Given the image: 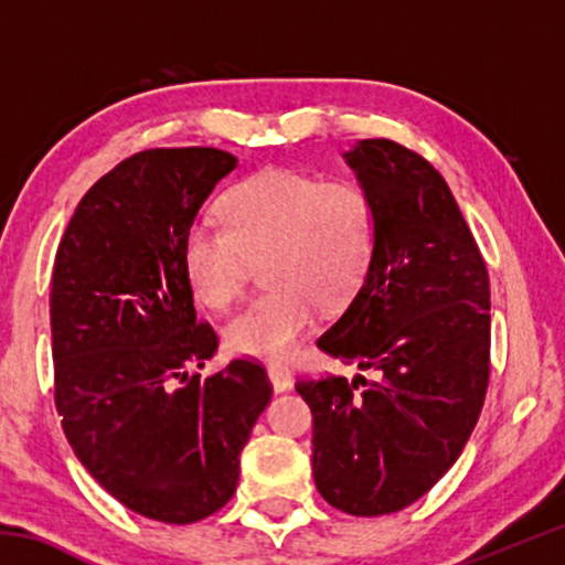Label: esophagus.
<instances>
[{
    "instance_id": "1",
    "label": "esophagus",
    "mask_w": 565,
    "mask_h": 565,
    "mask_svg": "<svg viewBox=\"0 0 565 565\" xmlns=\"http://www.w3.org/2000/svg\"><path fill=\"white\" fill-rule=\"evenodd\" d=\"M269 379H271V384H274L276 391H286V388H291V384H294L291 371L281 366V363H269Z\"/></svg>"
}]
</instances>
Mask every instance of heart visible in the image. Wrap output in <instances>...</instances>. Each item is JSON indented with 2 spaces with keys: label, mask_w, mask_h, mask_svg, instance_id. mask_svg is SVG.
<instances>
[{
  "label": "heart",
  "mask_w": 565,
  "mask_h": 565,
  "mask_svg": "<svg viewBox=\"0 0 565 565\" xmlns=\"http://www.w3.org/2000/svg\"><path fill=\"white\" fill-rule=\"evenodd\" d=\"M222 216L224 226L189 228L184 271L199 301L226 311L244 299L256 264L266 262L271 291L226 327V343L246 356L294 353L319 303L347 301L374 256V204L349 179L266 169L226 191Z\"/></svg>",
  "instance_id": "b5f03b06"
}]
</instances>
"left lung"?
<instances>
[{"mask_svg": "<svg viewBox=\"0 0 565 565\" xmlns=\"http://www.w3.org/2000/svg\"><path fill=\"white\" fill-rule=\"evenodd\" d=\"M349 167L374 204L369 271L317 347L374 379L301 376L313 481L351 515L406 509L461 456L491 374V286L476 238L428 161L363 139Z\"/></svg>", "mask_w": 565, "mask_h": 565, "instance_id": "obj_1", "label": "left lung"}]
</instances>
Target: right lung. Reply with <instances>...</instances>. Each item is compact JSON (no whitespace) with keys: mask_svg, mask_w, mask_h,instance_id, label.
<instances>
[{"mask_svg":"<svg viewBox=\"0 0 565 565\" xmlns=\"http://www.w3.org/2000/svg\"><path fill=\"white\" fill-rule=\"evenodd\" d=\"M236 157L147 149L119 161L76 206L56 248L50 323L54 404L76 458L129 511L194 523L228 503L238 454L271 398L266 369L214 356L196 321L184 242Z\"/></svg>","mask_w":565,"mask_h":565,"instance_id":"obj_1","label":"right lung"}]
</instances>
